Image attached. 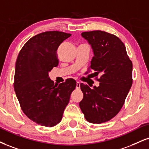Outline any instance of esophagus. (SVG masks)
Wrapping results in <instances>:
<instances>
[{"label": "esophagus", "instance_id": "1", "mask_svg": "<svg viewBox=\"0 0 149 149\" xmlns=\"http://www.w3.org/2000/svg\"><path fill=\"white\" fill-rule=\"evenodd\" d=\"M76 89H80V83L79 82H76Z\"/></svg>", "mask_w": 149, "mask_h": 149}]
</instances>
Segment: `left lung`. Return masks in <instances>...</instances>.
I'll list each match as a JSON object with an SVG mask.
<instances>
[{
	"mask_svg": "<svg viewBox=\"0 0 149 149\" xmlns=\"http://www.w3.org/2000/svg\"><path fill=\"white\" fill-rule=\"evenodd\" d=\"M82 37L92 48L94 57L90 68L96 76L98 87L91 89L80 84L83 98L79 105L87 121L101 123L119 113L132 84V64L121 39L101 30L84 32Z\"/></svg>",
	"mask_w": 149,
	"mask_h": 149,
	"instance_id": "obj_1",
	"label": "left lung"
}]
</instances>
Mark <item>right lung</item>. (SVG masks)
<instances>
[{
  "instance_id": "add662e5",
  "label": "right lung",
  "mask_w": 149,
  "mask_h": 149,
  "mask_svg": "<svg viewBox=\"0 0 149 149\" xmlns=\"http://www.w3.org/2000/svg\"><path fill=\"white\" fill-rule=\"evenodd\" d=\"M71 34L48 31L34 36L18 55L14 87L21 110L37 124L53 127L60 122L76 81L69 78L55 85L48 73L58 65L57 50Z\"/></svg>"
}]
</instances>
